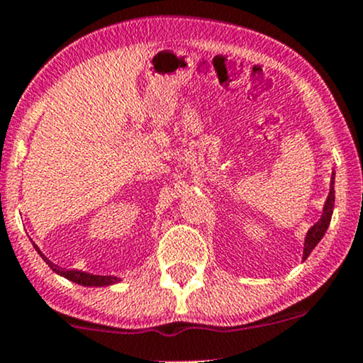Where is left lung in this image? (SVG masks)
<instances>
[{
	"label": "left lung",
	"mask_w": 363,
	"mask_h": 363,
	"mask_svg": "<svg viewBox=\"0 0 363 363\" xmlns=\"http://www.w3.org/2000/svg\"><path fill=\"white\" fill-rule=\"evenodd\" d=\"M335 170L331 172V182H329V193L326 201H324L323 206V215L320 218L315 222L312 227L307 230L306 239H303V254H302V261H306L309 257V254L314 251L315 245L319 244V240L323 239L324 234H326L329 223H331V216H333V208H335Z\"/></svg>",
	"instance_id": "8db88e82"
}]
</instances>
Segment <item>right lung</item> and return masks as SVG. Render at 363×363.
<instances>
[{"label":"right lung","mask_w":363,"mask_h":363,"mask_svg":"<svg viewBox=\"0 0 363 363\" xmlns=\"http://www.w3.org/2000/svg\"><path fill=\"white\" fill-rule=\"evenodd\" d=\"M35 251L39 252V256L43 257V259L48 262L49 268L52 269L54 273H57L60 277H65L66 280L73 281V283H78V285H83V286H109V285H116V283L123 281V278L119 277H114V274H94V273H86V272H82V269H66V268H61V266L54 264L48 259V257L44 256L43 252H40V249L37 247L34 244Z\"/></svg>","instance_id":"right-lung-1"}]
</instances>
